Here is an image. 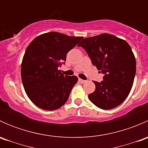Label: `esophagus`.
Returning a JSON list of instances; mask_svg holds the SVG:
<instances>
[{"label": "esophagus", "mask_w": 148, "mask_h": 148, "mask_svg": "<svg viewBox=\"0 0 148 148\" xmlns=\"http://www.w3.org/2000/svg\"><path fill=\"white\" fill-rule=\"evenodd\" d=\"M79 83H81V84H84V83L86 82V81H85V80L82 79H79Z\"/></svg>", "instance_id": "1"}]
</instances>
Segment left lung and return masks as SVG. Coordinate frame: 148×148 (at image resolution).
<instances>
[{
    "instance_id": "left-lung-1",
    "label": "left lung",
    "mask_w": 148,
    "mask_h": 148,
    "mask_svg": "<svg viewBox=\"0 0 148 148\" xmlns=\"http://www.w3.org/2000/svg\"><path fill=\"white\" fill-rule=\"evenodd\" d=\"M78 46L85 49L92 64L104 74L102 82H94L95 90L88 95L89 100L102 110L122 104L130 92L136 72L135 55L127 42L102 34L84 38Z\"/></svg>"
}]
</instances>
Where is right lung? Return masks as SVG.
Returning a JSON list of instances; mask_svg holds the SVG:
<instances>
[{
    "mask_svg": "<svg viewBox=\"0 0 148 148\" xmlns=\"http://www.w3.org/2000/svg\"><path fill=\"white\" fill-rule=\"evenodd\" d=\"M57 32L36 37L28 46L21 63V79L31 101L44 110L60 108L78 81L76 76H64L59 67L66 53L82 39Z\"/></svg>",
    "mask_w": 148,
    "mask_h": 148,
    "instance_id": "right-lung-1",
    "label": "right lung"
}]
</instances>
